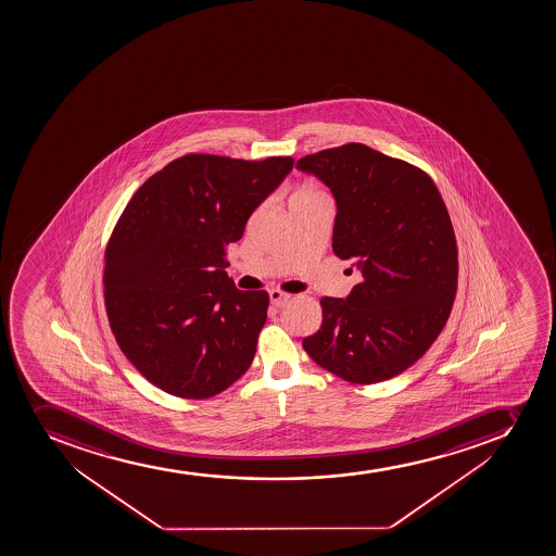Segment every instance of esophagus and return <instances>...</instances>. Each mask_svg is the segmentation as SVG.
I'll return each instance as SVG.
<instances>
[{
	"label": "esophagus",
	"mask_w": 556,
	"mask_h": 556,
	"mask_svg": "<svg viewBox=\"0 0 556 556\" xmlns=\"http://www.w3.org/2000/svg\"><path fill=\"white\" fill-rule=\"evenodd\" d=\"M290 299H292V295L281 292V290H271V292H269V301H271V304L277 306V308H281L285 304L290 303Z\"/></svg>",
	"instance_id": "obj_1"
}]
</instances>
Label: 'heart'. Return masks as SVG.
Instances as JSON below:
<instances>
[{
    "mask_svg": "<svg viewBox=\"0 0 556 556\" xmlns=\"http://www.w3.org/2000/svg\"><path fill=\"white\" fill-rule=\"evenodd\" d=\"M323 201H325V195H323V192L317 190V188L308 187V185H306V187H301L295 190L292 199H290V204L323 203Z\"/></svg>",
    "mask_w": 556,
    "mask_h": 556,
    "instance_id": "obj_1",
    "label": "heart"
}]
</instances>
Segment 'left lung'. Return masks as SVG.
<instances>
[{"label":"left lung","mask_w":556,"mask_h":556,"mask_svg":"<svg viewBox=\"0 0 556 556\" xmlns=\"http://www.w3.org/2000/svg\"><path fill=\"white\" fill-rule=\"evenodd\" d=\"M298 168L330 188L331 247L363 275L346 299H320L323 325L303 348L353 384L391 379L428 352L455 301L458 253L439 188L363 143L306 155Z\"/></svg>","instance_id":"obj_1"}]
</instances>
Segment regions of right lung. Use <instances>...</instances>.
<instances>
[{
	"label": "right lung",
	"mask_w": 556,
	"mask_h": 556,
	"mask_svg": "<svg viewBox=\"0 0 556 556\" xmlns=\"http://www.w3.org/2000/svg\"><path fill=\"white\" fill-rule=\"evenodd\" d=\"M292 168V157L182 155L123 210L106 244V315L125 357L166 393L208 399L250 368L269 298L237 290L226 247Z\"/></svg>",
	"instance_id": "add662e5"
}]
</instances>
